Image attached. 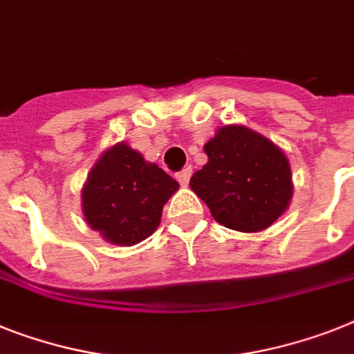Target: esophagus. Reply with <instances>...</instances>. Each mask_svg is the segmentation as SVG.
I'll list each match as a JSON object with an SVG mask.
<instances>
[{
    "label": "esophagus",
    "instance_id": "esophagus-1",
    "mask_svg": "<svg viewBox=\"0 0 354 354\" xmlns=\"http://www.w3.org/2000/svg\"><path fill=\"white\" fill-rule=\"evenodd\" d=\"M191 174H192V169L191 167H185L182 171L176 172V180L180 182V185H187L189 180H191Z\"/></svg>",
    "mask_w": 354,
    "mask_h": 354
}]
</instances>
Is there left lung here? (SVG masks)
Instances as JSON below:
<instances>
[{"mask_svg":"<svg viewBox=\"0 0 354 354\" xmlns=\"http://www.w3.org/2000/svg\"><path fill=\"white\" fill-rule=\"evenodd\" d=\"M209 162L191 178L223 227L239 232L268 228L292 200V171L284 153L259 133L225 126L205 144Z\"/></svg>","mask_w":354,"mask_h":354,"instance_id":"obj_1","label":"left lung"}]
</instances>
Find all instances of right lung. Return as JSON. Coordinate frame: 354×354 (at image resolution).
Segmentation results:
<instances>
[{
    "instance_id": "add662e5",
    "label": "right lung",
    "mask_w": 354,
    "mask_h": 354,
    "mask_svg": "<svg viewBox=\"0 0 354 354\" xmlns=\"http://www.w3.org/2000/svg\"><path fill=\"white\" fill-rule=\"evenodd\" d=\"M178 182L138 151L117 144L91 169L82 189L86 221L113 245H136L158 228Z\"/></svg>"
}]
</instances>
